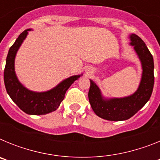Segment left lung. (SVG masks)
Here are the masks:
<instances>
[{
    "label": "left lung",
    "instance_id": "left-lung-1",
    "mask_svg": "<svg viewBox=\"0 0 160 160\" xmlns=\"http://www.w3.org/2000/svg\"><path fill=\"white\" fill-rule=\"evenodd\" d=\"M131 45L134 47L142 68L141 82L138 90L131 95L107 99L103 98L95 82L90 80L88 97L90 106L98 116L110 121L127 120L136 114L148 100L154 87V61L146 44L136 34L130 35Z\"/></svg>",
    "mask_w": 160,
    "mask_h": 160
}]
</instances>
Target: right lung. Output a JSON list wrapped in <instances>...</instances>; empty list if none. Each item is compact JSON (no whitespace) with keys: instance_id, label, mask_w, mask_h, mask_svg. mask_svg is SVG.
Here are the masks:
<instances>
[{"instance_id":"right-lung-1","label":"right lung","mask_w":160,"mask_h":160,"mask_svg":"<svg viewBox=\"0 0 160 160\" xmlns=\"http://www.w3.org/2000/svg\"><path fill=\"white\" fill-rule=\"evenodd\" d=\"M29 30L30 29L22 32L8 50L4 71V82L7 93L22 111L28 114L41 115L56 111L64 99L68 89L82 74L68 78L57 87L46 92H34L25 88L17 78L14 61L17 52L27 36Z\"/></svg>"}]
</instances>
